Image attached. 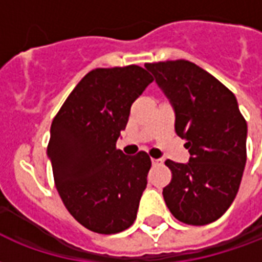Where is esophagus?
Instances as JSON below:
<instances>
[{
  "label": "esophagus",
  "mask_w": 262,
  "mask_h": 262,
  "mask_svg": "<svg viewBox=\"0 0 262 262\" xmlns=\"http://www.w3.org/2000/svg\"><path fill=\"white\" fill-rule=\"evenodd\" d=\"M162 163H163V160L162 159H152V165H162Z\"/></svg>",
  "instance_id": "1"
}]
</instances>
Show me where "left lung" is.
<instances>
[{"instance_id": "obj_1", "label": "left lung", "mask_w": 262, "mask_h": 262, "mask_svg": "<svg viewBox=\"0 0 262 262\" xmlns=\"http://www.w3.org/2000/svg\"><path fill=\"white\" fill-rule=\"evenodd\" d=\"M176 112V134L186 139L190 162L167 159L171 181L163 198L173 216L187 225L215 222L228 211L247 159V123L232 91L187 60L146 62Z\"/></svg>"}]
</instances>
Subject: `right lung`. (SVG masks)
<instances>
[{"label": "right lung", "instance_id": "1", "mask_svg": "<svg viewBox=\"0 0 262 262\" xmlns=\"http://www.w3.org/2000/svg\"><path fill=\"white\" fill-rule=\"evenodd\" d=\"M154 81L138 66L96 68L74 88L51 123L47 155L72 216L100 234L128 229L146 187L150 158L116 148L131 104Z\"/></svg>", "mask_w": 262, "mask_h": 262}]
</instances>
